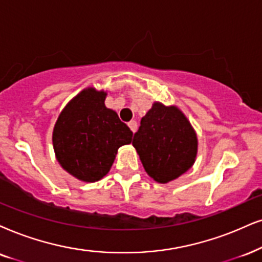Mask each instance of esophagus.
<instances>
[{
  "mask_svg": "<svg viewBox=\"0 0 262 262\" xmlns=\"http://www.w3.org/2000/svg\"><path fill=\"white\" fill-rule=\"evenodd\" d=\"M128 127L130 128V130L133 132V133H135V130H137V127H138V124H137V122L135 121H130L128 123Z\"/></svg>",
  "mask_w": 262,
  "mask_h": 262,
  "instance_id": "34e87169",
  "label": "esophagus"
}]
</instances>
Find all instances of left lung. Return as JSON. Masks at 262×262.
<instances>
[{
  "instance_id": "obj_1",
  "label": "left lung",
  "mask_w": 262,
  "mask_h": 262,
  "mask_svg": "<svg viewBox=\"0 0 262 262\" xmlns=\"http://www.w3.org/2000/svg\"><path fill=\"white\" fill-rule=\"evenodd\" d=\"M133 146L148 177L167 184L191 169L197 157L198 139L180 108L155 101L141 118Z\"/></svg>"
}]
</instances>
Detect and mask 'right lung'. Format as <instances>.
Wrapping results in <instances>:
<instances>
[{
    "label": "right lung",
    "mask_w": 262,
    "mask_h": 262,
    "mask_svg": "<svg viewBox=\"0 0 262 262\" xmlns=\"http://www.w3.org/2000/svg\"><path fill=\"white\" fill-rule=\"evenodd\" d=\"M107 93L88 87L62 108L53 128L55 158L64 170L84 183L110 171L118 148L132 142L133 132L116 111L105 106Z\"/></svg>",
    "instance_id": "right-lung-1"
}]
</instances>
